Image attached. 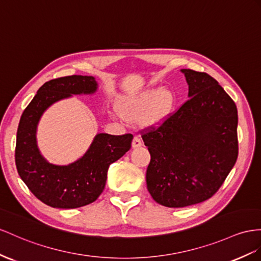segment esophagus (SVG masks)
I'll use <instances>...</instances> for the list:
<instances>
[{
    "label": "esophagus",
    "mask_w": 261,
    "mask_h": 261,
    "mask_svg": "<svg viewBox=\"0 0 261 261\" xmlns=\"http://www.w3.org/2000/svg\"><path fill=\"white\" fill-rule=\"evenodd\" d=\"M142 145V140L139 136H136L132 140V148H139Z\"/></svg>",
    "instance_id": "1"
}]
</instances>
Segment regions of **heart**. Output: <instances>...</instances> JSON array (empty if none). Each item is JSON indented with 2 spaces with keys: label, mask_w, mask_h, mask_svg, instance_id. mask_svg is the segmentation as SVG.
I'll list each match as a JSON object with an SVG mask.
<instances>
[{
  "label": "heart",
  "mask_w": 261,
  "mask_h": 261,
  "mask_svg": "<svg viewBox=\"0 0 261 261\" xmlns=\"http://www.w3.org/2000/svg\"><path fill=\"white\" fill-rule=\"evenodd\" d=\"M174 95L168 89L151 88L138 96L123 98L119 103V109L112 111L116 118L122 119L123 115L136 117L141 115L146 109L145 119L151 124H160L168 118L174 107Z\"/></svg>",
  "instance_id": "b5f03b06"
}]
</instances>
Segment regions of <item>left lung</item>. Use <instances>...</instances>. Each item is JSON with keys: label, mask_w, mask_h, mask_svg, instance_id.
Instances as JSON below:
<instances>
[{"label": "left lung", "mask_w": 261, "mask_h": 261, "mask_svg": "<svg viewBox=\"0 0 261 261\" xmlns=\"http://www.w3.org/2000/svg\"><path fill=\"white\" fill-rule=\"evenodd\" d=\"M181 71L190 99L159 128L142 131L151 154L148 191L156 203L174 208L211 198L238 156L235 102L208 73Z\"/></svg>", "instance_id": "obj_1"}]
</instances>
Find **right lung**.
I'll list each match as a JSON object with an SVG mask.
<instances>
[{
	"mask_svg": "<svg viewBox=\"0 0 261 261\" xmlns=\"http://www.w3.org/2000/svg\"><path fill=\"white\" fill-rule=\"evenodd\" d=\"M97 88L92 76L49 80L38 89L19 120L15 148L17 172L33 194L54 208H77L95 202L105 189L110 164L131 148V133H98L85 154L68 165L51 164L39 152L36 130L44 111L59 100L90 95Z\"/></svg>",
	"mask_w": 261,
	"mask_h": 261,
	"instance_id": "1",
	"label": "right lung"
}]
</instances>
